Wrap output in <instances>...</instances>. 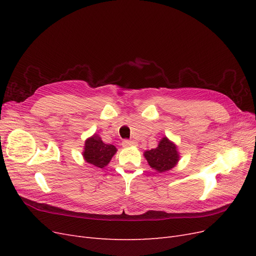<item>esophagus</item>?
Returning a JSON list of instances; mask_svg holds the SVG:
<instances>
[{"label": "esophagus", "instance_id": "esophagus-1", "mask_svg": "<svg viewBox=\"0 0 256 256\" xmlns=\"http://www.w3.org/2000/svg\"><path fill=\"white\" fill-rule=\"evenodd\" d=\"M136 143L134 141H130V140H125L122 141V146L124 147H131V146H136Z\"/></svg>", "mask_w": 256, "mask_h": 256}]
</instances>
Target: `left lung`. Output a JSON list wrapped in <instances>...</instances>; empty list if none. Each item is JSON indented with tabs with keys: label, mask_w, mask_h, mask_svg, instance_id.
I'll list each match as a JSON object with an SVG mask.
<instances>
[{
	"label": "left lung",
	"mask_w": 256,
	"mask_h": 256,
	"mask_svg": "<svg viewBox=\"0 0 256 256\" xmlns=\"http://www.w3.org/2000/svg\"><path fill=\"white\" fill-rule=\"evenodd\" d=\"M143 154L150 166L158 173L172 170L176 166L180 158L177 145L168 136L161 138L156 148L145 150Z\"/></svg>",
	"instance_id": "8db88e82"
}]
</instances>
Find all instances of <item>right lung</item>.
Returning a JSON list of instances; mask_svg holds the SVG:
<instances>
[{
  "label": "right lung",
  "mask_w": 256,
  "mask_h": 256,
  "mask_svg": "<svg viewBox=\"0 0 256 256\" xmlns=\"http://www.w3.org/2000/svg\"><path fill=\"white\" fill-rule=\"evenodd\" d=\"M116 152L114 145L104 143L100 136L94 134L85 140L82 156L88 164L102 168L110 164Z\"/></svg>",
  "instance_id": "right-lung-1"
}]
</instances>
